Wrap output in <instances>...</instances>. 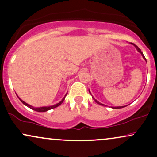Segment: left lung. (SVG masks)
I'll return each instance as SVG.
<instances>
[{"mask_svg":"<svg viewBox=\"0 0 157 157\" xmlns=\"http://www.w3.org/2000/svg\"><path fill=\"white\" fill-rule=\"evenodd\" d=\"M133 44V45H134V46H135V47H136V50H137V51H138L139 52H140V54H141V55H142V57H143V58H144V59H145V61H146V59H145V56H144V55H143V53H142V52H141V49H140V48H139L137 46H136V45H135V44ZM89 93H90V94H91V92H90V91H89ZM93 99H94V101H95V102H96L97 104H99V105H103V106H104V105H104V104H102V103H100V102H98V101H97V100H95V99H94V97H93ZM123 107H125V106H119V107H112V109H122V108H123Z\"/></svg>","mask_w":157,"mask_h":157,"instance_id":"left-lung-1","label":"left lung"}]
</instances>
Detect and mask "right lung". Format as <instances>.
Segmentation results:
<instances>
[{
	"instance_id": "add662e5",
	"label": "right lung",
	"mask_w": 157,
	"mask_h": 157,
	"mask_svg": "<svg viewBox=\"0 0 157 157\" xmlns=\"http://www.w3.org/2000/svg\"><path fill=\"white\" fill-rule=\"evenodd\" d=\"M66 94L65 95V97H63V100H61V101H60V102H58V103L55 104V105H51V106H44V107H40V108H35V107H33V106H32V105H29L28 103H26V102H25L24 101H23V100H21V99H20L19 97H18V98H19V100H21V101L23 102V104H24V105H26L27 107L30 108V109H32V110H34V111H38V112H45V111H48V110L52 109H55V108L57 107V106L60 105L61 104L63 103V100H65V97H66Z\"/></svg>"
}]
</instances>
